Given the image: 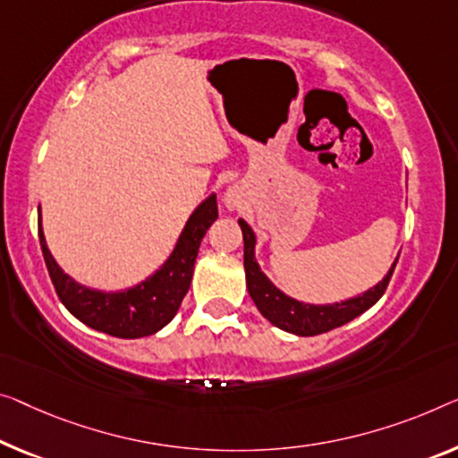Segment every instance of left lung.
<instances>
[{"label": "left lung", "mask_w": 458, "mask_h": 458, "mask_svg": "<svg viewBox=\"0 0 458 458\" xmlns=\"http://www.w3.org/2000/svg\"><path fill=\"white\" fill-rule=\"evenodd\" d=\"M244 238V273H247V288L252 298V302L257 304V309L261 315L269 320L271 325H276L277 329L294 333L300 337H310L318 335V333H327L337 327L350 323L361 312H366L370 306H374L385 294L388 282L394 271V265L399 261V255L391 265V269L374 288L366 290L364 294H358L353 298L341 300V302L333 304H309L300 302L296 298H290L284 294L277 285H273L271 279L265 276L259 267L255 259V244L257 236L252 228L244 220H238Z\"/></svg>", "instance_id": "left-lung-1"}]
</instances>
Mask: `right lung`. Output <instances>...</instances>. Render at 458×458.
Here are the masks:
<instances>
[{
  "instance_id": "right-lung-1",
  "label": "right lung",
  "mask_w": 458,
  "mask_h": 458,
  "mask_svg": "<svg viewBox=\"0 0 458 458\" xmlns=\"http://www.w3.org/2000/svg\"><path fill=\"white\" fill-rule=\"evenodd\" d=\"M40 214V209H38ZM217 220V201L211 193L201 201L182 228L173 252L158 271L143 279L138 285L119 292H102L78 284L67 276L55 261L47 247L43 226L38 220V241L49 269L55 292L67 310L81 323L106 335L121 339H138L154 335L166 327L181 309V302L189 292L191 277L199 244Z\"/></svg>"
}]
</instances>
